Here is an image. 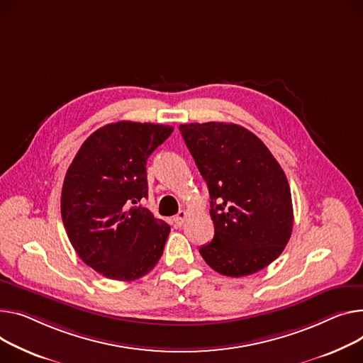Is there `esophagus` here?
<instances>
[{"instance_id": "34e87169", "label": "esophagus", "mask_w": 363, "mask_h": 363, "mask_svg": "<svg viewBox=\"0 0 363 363\" xmlns=\"http://www.w3.org/2000/svg\"><path fill=\"white\" fill-rule=\"evenodd\" d=\"M185 217H186V211L185 210H181L175 217H174V222H175V226H178V228H181L182 225H184V220H185Z\"/></svg>"}]
</instances>
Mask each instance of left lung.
I'll use <instances>...</instances> for the list:
<instances>
[{
    "instance_id": "1",
    "label": "left lung",
    "mask_w": 363,
    "mask_h": 363,
    "mask_svg": "<svg viewBox=\"0 0 363 363\" xmlns=\"http://www.w3.org/2000/svg\"><path fill=\"white\" fill-rule=\"evenodd\" d=\"M179 131L208 186L211 242L200 254L229 277L254 274L273 262L294 228L292 194L267 146L236 124H181Z\"/></svg>"
}]
</instances>
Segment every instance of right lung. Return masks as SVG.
<instances>
[{"label": "right lung", "instance_id": "1", "mask_svg": "<svg viewBox=\"0 0 363 363\" xmlns=\"http://www.w3.org/2000/svg\"><path fill=\"white\" fill-rule=\"evenodd\" d=\"M174 127L119 121L96 130L72 159L61 192V216L77 255L111 280L147 274L171 228L138 201L149 196V156Z\"/></svg>", "mask_w": 363, "mask_h": 363}]
</instances>
